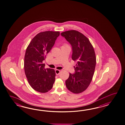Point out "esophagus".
<instances>
[{
    "mask_svg": "<svg viewBox=\"0 0 125 125\" xmlns=\"http://www.w3.org/2000/svg\"><path fill=\"white\" fill-rule=\"evenodd\" d=\"M55 72H56V75H58L60 74V72H61V70H58V69H56V70H55Z\"/></svg>",
    "mask_w": 125,
    "mask_h": 125,
    "instance_id": "esophagus-1",
    "label": "esophagus"
}]
</instances>
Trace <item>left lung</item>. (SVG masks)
Instances as JSON below:
<instances>
[{
  "label": "left lung",
  "instance_id": "left-lung-1",
  "mask_svg": "<svg viewBox=\"0 0 125 125\" xmlns=\"http://www.w3.org/2000/svg\"><path fill=\"white\" fill-rule=\"evenodd\" d=\"M61 35L71 45L72 59L77 61L75 73H69L66 86L73 93H80L88 87L94 73L96 56L94 48L89 39L78 31H66Z\"/></svg>",
  "mask_w": 125,
  "mask_h": 125
}]
</instances>
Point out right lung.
<instances>
[{"label":"right lung","instance_id":"1","mask_svg":"<svg viewBox=\"0 0 125 125\" xmlns=\"http://www.w3.org/2000/svg\"><path fill=\"white\" fill-rule=\"evenodd\" d=\"M60 33L59 31H52L40 32L32 39L26 50L24 59L25 75L31 86L37 92H48L55 82V70L45 69L43 61Z\"/></svg>","mask_w":125,"mask_h":125}]
</instances>
